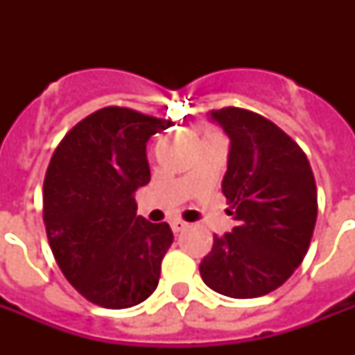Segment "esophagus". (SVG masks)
Instances as JSON below:
<instances>
[{
    "label": "esophagus",
    "instance_id": "esophagus-1",
    "mask_svg": "<svg viewBox=\"0 0 355 355\" xmlns=\"http://www.w3.org/2000/svg\"><path fill=\"white\" fill-rule=\"evenodd\" d=\"M188 227V223H184L182 219H173L171 221V230L175 234H178V232H182L184 228Z\"/></svg>",
    "mask_w": 355,
    "mask_h": 355
}]
</instances>
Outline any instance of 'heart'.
I'll return each mask as SVG.
<instances>
[{
	"instance_id": "heart-1",
	"label": "heart",
	"mask_w": 355,
	"mask_h": 355,
	"mask_svg": "<svg viewBox=\"0 0 355 355\" xmlns=\"http://www.w3.org/2000/svg\"><path fill=\"white\" fill-rule=\"evenodd\" d=\"M208 136H216V132H211V130H208V132H206V138H208Z\"/></svg>"
}]
</instances>
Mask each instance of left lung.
Wrapping results in <instances>:
<instances>
[{
  "mask_svg": "<svg viewBox=\"0 0 355 355\" xmlns=\"http://www.w3.org/2000/svg\"><path fill=\"white\" fill-rule=\"evenodd\" d=\"M208 116L230 138L221 188L236 227L214 236L200 276L225 297H263L308 252L317 221L313 171L304 150L263 116L236 107Z\"/></svg>",
  "mask_w": 355,
  "mask_h": 355,
  "instance_id": "1",
  "label": "left lung"
}]
</instances>
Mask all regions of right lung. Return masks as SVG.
<instances>
[{"mask_svg": "<svg viewBox=\"0 0 355 355\" xmlns=\"http://www.w3.org/2000/svg\"><path fill=\"white\" fill-rule=\"evenodd\" d=\"M171 125L107 107L53 153L44 180L47 239L69 284L97 306L132 308L158 286L173 232L136 216L134 193L150 180L147 141Z\"/></svg>", "mask_w": 355, "mask_h": 355, "instance_id": "right-lung-1", "label": "right lung"}]
</instances>
